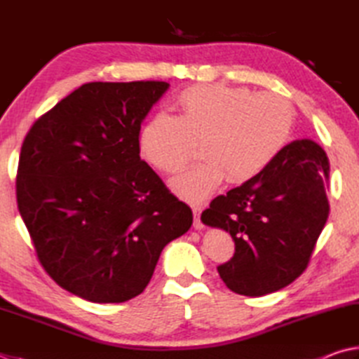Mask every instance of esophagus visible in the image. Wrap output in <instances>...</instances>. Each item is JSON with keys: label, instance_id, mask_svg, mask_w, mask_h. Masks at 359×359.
<instances>
[{"label": "esophagus", "instance_id": "1", "mask_svg": "<svg viewBox=\"0 0 359 359\" xmlns=\"http://www.w3.org/2000/svg\"><path fill=\"white\" fill-rule=\"evenodd\" d=\"M192 211H194V228L195 229H203L205 228V225H203V222H201V219H200V214H201V209L198 208V206H194L192 208Z\"/></svg>", "mask_w": 359, "mask_h": 359}]
</instances>
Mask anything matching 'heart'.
<instances>
[{"label":"heart","mask_w":359,"mask_h":359,"mask_svg":"<svg viewBox=\"0 0 359 359\" xmlns=\"http://www.w3.org/2000/svg\"><path fill=\"white\" fill-rule=\"evenodd\" d=\"M175 117L154 114L139 133L142 158L156 170L181 172L201 144V164L172 180V191L201 203L228 178L252 181L272 164L292 134L294 111L276 93L245 87L201 84L182 90Z\"/></svg>","instance_id":"heart-1"}]
</instances>
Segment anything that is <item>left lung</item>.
<instances>
[{
	"mask_svg": "<svg viewBox=\"0 0 359 359\" xmlns=\"http://www.w3.org/2000/svg\"><path fill=\"white\" fill-rule=\"evenodd\" d=\"M328 175L322 147L294 140L258 177L211 201L201 222L225 229L236 245L217 267L228 289L261 297L299 278L330 214Z\"/></svg>",
	"mask_w": 359,
	"mask_h": 359,
	"instance_id": "8db88e82",
	"label": "left lung"
}]
</instances>
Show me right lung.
I'll return each instance as SVG.
<instances>
[{"label":"right lung","instance_id":"add662e5","mask_svg":"<svg viewBox=\"0 0 359 359\" xmlns=\"http://www.w3.org/2000/svg\"><path fill=\"white\" fill-rule=\"evenodd\" d=\"M164 81L87 83L26 134L17 203L37 258L69 292L121 303L144 292L192 211L139 156L140 125Z\"/></svg>","mask_w":359,"mask_h":359}]
</instances>
